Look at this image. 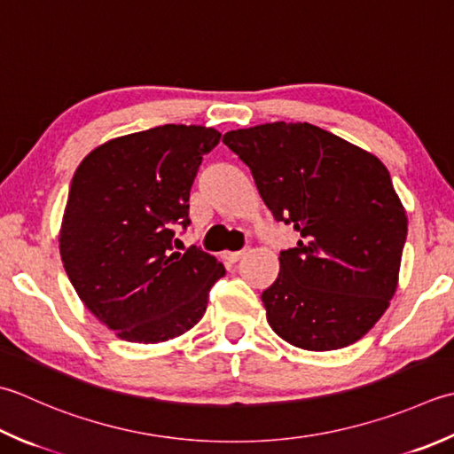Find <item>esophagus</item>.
Returning <instances> with one entry per match:
<instances>
[{"mask_svg":"<svg viewBox=\"0 0 454 454\" xmlns=\"http://www.w3.org/2000/svg\"><path fill=\"white\" fill-rule=\"evenodd\" d=\"M247 254V250H239V252H228V254H224V257L228 262H232V263H236V262H239L242 260V257Z\"/></svg>","mask_w":454,"mask_h":454,"instance_id":"34e87169","label":"esophagus"}]
</instances>
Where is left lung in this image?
<instances>
[{"label":"left lung","instance_id":"obj_1","mask_svg":"<svg viewBox=\"0 0 454 454\" xmlns=\"http://www.w3.org/2000/svg\"><path fill=\"white\" fill-rule=\"evenodd\" d=\"M273 218L301 239L262 293L268 323L303 350L354 344L397 287L407 216L380 159L310 123H263L222 137Z\"/></svg>","mask_w":454,"mask_h":454}]
</instances>
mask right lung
Instances as JSON below:
<instances>
[{"label":"right lung","instance_id":"obj_1","mask_svg":"<svg viewBox=\"0 0 454 454\" xmlns=\"http://www.w3.org/2000/svg\"><path fill=\"white\" fill-rule=\"evenodd\" d=\"M218 141L212 128L167 123L108 141L76 168L60 257L86 309L123 340L186 333L224 278V265L200 247L175 252V230L191 224L194 176Z\"/></svg>","mask_w":454,"mask_h":454}]
</instances>
